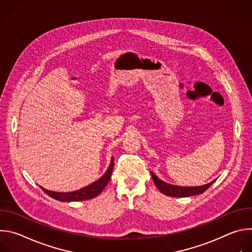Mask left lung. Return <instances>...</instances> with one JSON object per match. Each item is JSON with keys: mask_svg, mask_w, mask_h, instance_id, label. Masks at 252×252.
<instances>
[{"mask_svg": "<svg viewBox=\"0 0 252 252\" xmlns=\"http://www.w3.org/2000/svg\"><path fill=\"white\" fill-rule=\"evenodd\" d=\"M151 174L156 187L159 189V191L167 196H173V197H187V196L201 194L215 182L213 181L207 185L199 186V187H178V186H173V185L162 182L161 179H159L152 171H151Z\"/></svg>", "mask_w": 252, "mask_h": 252, "instance_id": "8db88e82", "label": "left lung"}]
</instances>
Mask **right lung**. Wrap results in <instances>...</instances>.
Returning <instances> with one entry per match:
<instances>
[{
  "mask_svg": "<svg viewBox=\"0 0 252 252\" xmlns=\"http://www.w3.org/2000/svg\"><path fill=\"white\" fill-rule=\"evenodd\" d=\"M113 169H114V158H112L111 160V164L109 166V168L106 169V171L104 172V174L98 178L97 181H95L94 183H93L92 185L83 188L79 190H75L71 192H56V191H52V190H48L44 188L41 187V189L51 197L60 200V201H80V200H88V199H92L94 197H95L96 195H98L103 189L105 188V186L107 185V183L110 182L112 173H113Z\"/></svg>",
  "mask_w": 252,
  "mask_h": 252,
  "instance_id": "add662e5",
  "label": "right lung"
}]
</instances>
